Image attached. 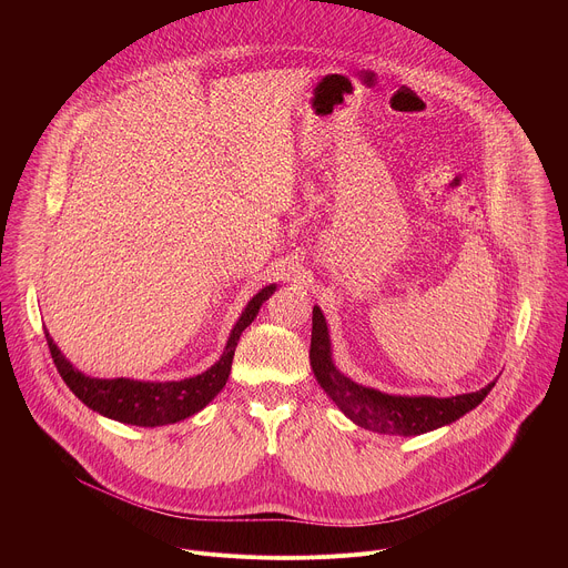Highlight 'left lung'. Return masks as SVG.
Returning <instances> with one entry per match:
<instances>
[{
    "label": "left lung",
    "mask_w": 568,
    "mask_h": 568,
    "mask_svg": "<svg viewBox=\"0 0 568 568\" xmlns=\"http://www.w3.org/2000/svg\"><path fill=\"white\" fill-rule=\"evenodd\" d=\"M310 366L316 382L326 395L337 404L339 412L357 427L386 436H420L440 427H447L476 409L495 386L490 382L480 390L463 393L454 397L434 395H393L373 386L357 384L344 375L333 362V344L326 316L321 307H312V342Z\"/></svg>",
    "instance_id": "obj_1"
}]
</instances>
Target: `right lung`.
Returning a JSON list of instances; mask_svg holds the SVG:
<instances>
[{
    "instance_id": "right-lung-1",
    "label": "right lung",
    "mask_w": 568,
    "mask_h": 568,
    "mask_svg": "<svg viewBox=\"0 0 568 568\" xmlns=\"http://www.w3.org/2000/svg\"><path fill=\"white\" fill-rule=\"evenodd\" d=\"M276 292V283L263 287L258 294L250 298V303L237 316L235 326L229 333L226 346L220 355V359L206 368L200 375L173 379V382H143V379H130V377H90L80 373L58 348L49 331L47 344L53 357V364L64 379V384L71 388V393L88 404V407L110 420H119L123 425H136V427H164L180 423L184 418L195 416L202 412L206 404L222 390V386L229 379L231 362L235 346L240 342L242 331L252 326L261 305Z\"/></svg>"
}]
</instances>
